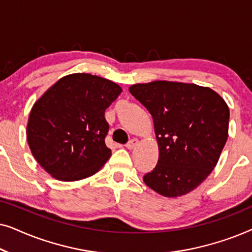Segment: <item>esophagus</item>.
<instances>
[{"label":"esophagus","instance_id":"34e87169","mask_svg":"<svg viewBox=\"0 0 252 252\" xmlns=\"http://www.w3.org/2000/svg\"><path fill=\"white\" fill-rule=\"evenodd\" d=\"M137 144V140L136 139H130L128 142H127V144H126V147L128 148V149H133L134 147H135Z\"/></svg>","mask_w":252,"mask_h":252}]
</instances>
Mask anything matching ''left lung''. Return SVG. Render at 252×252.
Segmentation results:
<instances>
[{
  "instance_id": "1",
  "label": "left lung",
  "mask_w": 252,
  "mask_h": 252,
  "mask_svg": "<svg viewBox=\"0 0 252 252\" xmlns=\"http://www.w3.org/2000/svg\"><path fill=\"white\" fill-rule=\"evenodd\" d=\"M129 92L153 116L159 158L143 181L165 197L191 191L218 163L228 137L229 109L209 87L172 81L136 84Z\"/></svg>"
}]
</instances>
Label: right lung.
<instances>
[{
  "label": "right lung",
  "mask_w": 252,
  "mask_h": 252,
  "mask_svg": "<svg viewBox=\"0 0 252 252\" xmlns=\"http://www.w3.org/2000/svg\"><path fill=\"white\" fill-rule=\"evenodd\" d=\"M122 88L88 73L60 79L33 105L27 141L37 163L54 178L75 181L96 173L111 156L105 146V109Z\"/></svg>",
  "instance_id": "right-lung-1"
}]
</instances>
